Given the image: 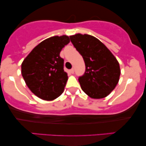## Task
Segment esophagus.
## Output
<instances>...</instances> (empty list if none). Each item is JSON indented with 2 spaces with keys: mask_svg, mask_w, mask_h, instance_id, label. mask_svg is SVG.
<instances>
[{
  "mask_svg": "<svg viewBox=\"0 0 146 146\" xmlns=\"http://www.w3.org/2000/svg\"><path fill=\"white\" fill-rule=\"evenodd\" d=\"M70 72L71 74L74 73V68H72L71 70H70Z\"/></svg>",
  "mask_w": 146,
  "mask_h": 146,
  "instance_id": "esophagus-1",
  "label": "esophagus"
}]
</instances>
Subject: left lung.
Returning <instances> with one entry per match:
<instances>
[{
	"label": "left lung",
	"mask_w": 146,
	"mask_h": 146,
	"mask_svg": "<svg viewBox=\"0 0 146 146\" xmlns=\"http://www.w3.org/2000/svg\"><path fill=\"white\" fill-rule=\"evenodd\" d=\"M70 38L85 62V72L78 78L82 90L92 98L106 97L119 79L120 68L117 59L93 36L76 34Z\"/></svg>",
	"instance_id": "obj_1"
}]
</instances>
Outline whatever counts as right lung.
I'll list each match as a JSON object with an SVG mask.
<instances>
[{"label":"right lung","instance_id":"1","mask_svg":"<svg viewBox=\"0 0 146 146\" xmlns=\"http://www.w3.org/2000/svg\"><path fill=\"white\" fill-rule=\"evenodd\" d=\"M69 42L66 35L48 38L38 44L22 63V76L27 86L40 98L53 100L62 94L68 76L60 53Z\"/></svg>","mask_w":146,"mask_h":146}]
</instances>
